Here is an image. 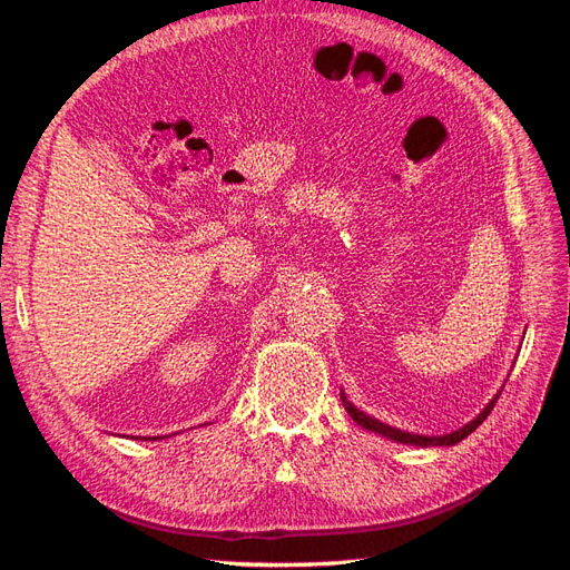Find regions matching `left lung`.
Segmentation results:
<instances>
[{
    "label": "left lung",
    "instance_id": "left-lung-1",
    "mask_svg": "<svg viewBox=\"0 0 570 570\" xmlns=\"http://www.w3.org/2000/svg\"><path fill=\"white\" fill-rule=\"evenodd\" d=\"M494 402H497V396L494 400L482 409L480 413H478V419H473L471 423H465L463 428H459V430H454V433H450V435H442V438H425V435H411V433H404V430H396V428H392V425H385V423H381V421H375V419H371V416H366L364 411H358L354 404H350L347 402V396L342 394V404H344V409H347V413L350 416L358 423V425H364L366 430H373V433H377V435H385V438H390V440H394V442H402V444H416V446H450V444H456V442H461L463 438H469L473 430L485 421L488 416H490V411L494 409Z\"/></svg>",
    "mask_w": 570,
    "mask_h": 570
}]
</instances>
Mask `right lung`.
Listing matches in <instances>:
<instances>
[{
	"instance_id": "1",
	"label": "right lung",
	"mask_w": 570,
	"mask_h": 570,
	"mask_svg": "<svg viewBox=\"0 0 570 570\" xmlns=\"http://www.w3.org/2000/svg\"><path fill=\"white\" fill-rule=\"evenodd\" d=\"M145 440H149V438H145ZM154 440H157V438H154Z\"/></svg>"
}]
</instances>
